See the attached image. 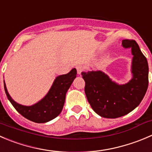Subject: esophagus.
Returning <instances> with one entry per match:
<instances>
[{
  "mask_svg": "<svg viewBox=\"0 0 152 152\" xmlns=\"http://www.w3.org/2000/svg\"><path fill=\"white\" fill-rule=\"evenodd\" d=\"M76 70H77V73L78 74H81V73H82V72L85 70V67L82 65H78L76 66Z\"/></svg>",
  "mask_w": 152,
  "mask_h": 152,
  "instance_id": "34e87169",
  "label": "esophagus"
}]
</instances>
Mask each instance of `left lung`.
I'll use <instances>...</instances> for the list:
<instances>
[{
    "instance_id": "left-lung-1",
    "label": "left lung",
    "mask_w": 152,
    "mask_h": 152,
    "mask_svg": "<svg viewBox=\"0 0 152 152\" xmlns=\"http://www.w3.org/2000/svg\"><path fill=\"white\" fill-rule=\"evenodd\" d=\"M124 48H132L133 79L126 85H118L102 71L82 72L85 92L93 110L104 118L123 117L137 107L148 85L147 59L134 40L125 39Z\"/></svg>"
}]
</instances>
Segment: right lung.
I'll return each instance as SVG.
<instances>
[{"mask_svg": "<svg viewBox=\"0 0 152 152\" xmlns=\"http://www.w3.org/2000/svg\"><path fill=\"white\" fill-rule=\"evenodd\" d=\"M76 77V70L72 69L68 73L56 78L50 90L46 96L32 106H23L18 104L10 97L4 82L6 94L13 107L20 114L30 121L44 123L53 120L62 110L67 90Z\"/></svg>", "mask_w": 152, "mask_h": 152, "instance_id": "1", "label": "right lung"}]
</instances>
